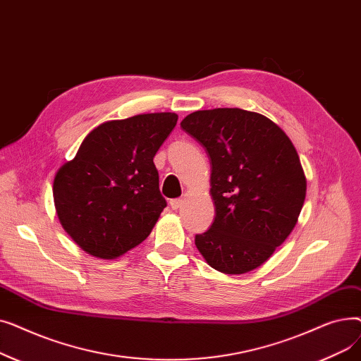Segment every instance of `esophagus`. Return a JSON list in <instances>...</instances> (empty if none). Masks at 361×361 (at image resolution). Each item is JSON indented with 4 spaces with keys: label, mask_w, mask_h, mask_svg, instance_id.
I'll return each mask as SVG.
<instances>
[{
    "label": "esophagus",
    "mask_w": 361,
    "mask_h": 361,
    "mask_svg": "<svg viewBox=\"0 0 361 361\" xmlns=\"http://www.w3.org/2000/svg\"><path fill=\"white\" fill-rule=\"evenodd\" d=\"M181 204H183V199H173V200H169V206L173 207L174 211H177V209H180L181 207Z\"/></svg>",
    "instance_id": "34e87169"
}]
</instances>
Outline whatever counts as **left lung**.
Here are the masks:
<instances>
[{
    "label": "left lung",
    "instance_id": "1",
    "mask_svg": "<svg viewBox=\"0 0 361 361\" xmlns=\"http://www.w3.org/2000/svg\"><path fill=\"white\" fill-rule=\"evenodd\" d=\"M181 128L211 159L215 221L195 238L214 269L247 274L291 234L306 199V176L290 137L262 114L240 108L192 112Z\"/></svg>",
    "mask_w": 361,
    "mask_h": 361
}]
</instances>
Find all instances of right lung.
<instances>
[{
  "label": "right lung",
  "mask_w": 361,
  "mask_h": 361,
  "mask_svg": "<svg viewBox=\"0 0 361 361\" xmlns=\"http://www.w3.org/2000/svg\"><path fill=\"white\" fill-rule=\"evenodd\" d=\"M177 120L155 112L106 121L55 174L56 215L86 253L117 259L147 238L166 206L154 157Z\"/></svg>",
  "instance_id": "1"
}]
</instances>
